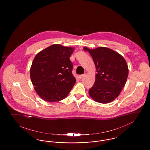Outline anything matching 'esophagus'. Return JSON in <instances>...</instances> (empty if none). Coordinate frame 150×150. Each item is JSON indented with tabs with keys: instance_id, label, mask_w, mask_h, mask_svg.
Returning <instances> with one entry per match:
<instances>
[{
	"instance_id": "34e87169",
	"label": "esophagus",
	"mask_w": 150,
	"mask_h": 150,
	"mask_svg": "<svg viewBox=\"0 0 150 150\" xmlns=\"http://www.w3.org/2000/svg\"><path fill=\"white\" fill-rule=\"evenodd\" d=\"M85 76V74H83V75H80V76H79V78L80 79H81L83 78Z\"/></svg>"
}]
</instances>
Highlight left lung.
Segmentation results:
<instances>
[{
	"label": "left lung",
	"mask_w": 150,
	"mask_h": 150,
	"mask_svg": "<svg viewBox=\"0 0 150 150\" xmlns=\"http://www.w3.org/2000/svg\"><path fill=\"white\" fill-rule=\"evenodd\" d=\"M83 49L91 55L97 72L95 83L89 90L90 97L100 103L111 102L119 96L128 78V67L125 59L107 47Z\"/></svg>",
	"instance_id": "1"
}]
</instances>
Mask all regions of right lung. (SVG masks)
Returning <instances> with one entry per match:
<instances>
[{
  "mask_svg": "<svg viewBox=\"0 0 150 150\" xmlns=\"http://www.w3.org/2000/svg\"><path fill=\"white\" fill-rule=\"evenodd\" d=\"M74 48L53 44L39 52L30 70V78L38 95L54 102L64 99L76 82L69 58Z\"/></svg>",
  "mask_w": 150,
  "mask_h": 150,
  "instance_id": "right-lung-1",
  "label": "right lung"
}]
</instances>
